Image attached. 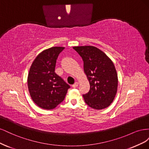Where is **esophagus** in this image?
<instances>
[{
  "label": "esophagus",
  "mask_w": 149,
  "mask_h": 149,
  "mask_svg": "<svg viewBox=\"0 0 149 149\" xmlns=\"http://www.w3.org/2000/svg\"><path fill=\"white\" fill-rule=\"evenodd\" d=\"M78 83L75 82L73 85H72V87H73V88H76L78 87Z\"/></svg>",
  "instance_id": "1"
}]
</instances>
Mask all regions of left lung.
Returning <instances> with one entry per match:
<instances>
[{
	"mask_svg": "<svg viewBox=\"0 0 149 149\" xmlns=\"http://www.w3.org/2000/svg\"><path fill=\"white\" fill-rule=\"evenodd\" d=\"M73 49L82 58L90 84L89 92L83 95L85 102L93 109H104L113 101L118 89V74L114 63L95 47H74Z\"/></svg>",
	"mask_w": 149,
	"mask_h": 149,
	"instance_id": "left-lung-1",
	"label": "left lung"
}]
</instances>
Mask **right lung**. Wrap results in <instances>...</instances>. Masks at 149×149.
Instances as JSON below:
<instances>
[{
    "label": "right lung",
    "instance_id": "1",
    "mask_svg": "<svg viewBox=\"0 0 149 149\" xmlns=\"http://www.w3.org/2000/svg\"><path fill=\"white\" fill-rule=\"evenodd\" d=\"M64 47H52L40 53L31 64L28 88L33 101L44 109L55 108L64 100L70 86L55 72L57 58Z\"/></svg>",
    "mask_w": 149,
    "mask_h": 149
}]
</instances>
